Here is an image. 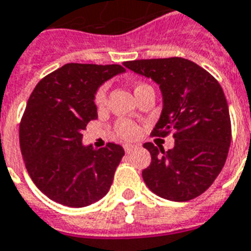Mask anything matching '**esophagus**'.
<instances>
[{"label":"esophagus","mask_w":251,"mask_h":251,"mask_svg":"<svg viewBox=\"0 0 251 251\" xmlns=\"http://www.w3.org/2000/svg\"><path fill=\"white\" fill-rule=\"evenodd\" d=\"M136 150V147L135 146H124V151H126V153H131V152H132V151H135Z\"/></svg>","instance_id":"34e87169"}]
</instances>
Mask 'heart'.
<instances>
[{
    "instance_id": "1",
    "label": "heart",
    "mask_w": 251,
    "mask_h": 251,
    "mask_svg": "<svg viewBox=\"0 0 251 251\" xmlns=\"http://www.w3.org/2000/svg\"><path fill=\"white\" fill-rule=\"evenodd\" d=\"M141 84H136L135 86V90L137 87H140ZM105 92H107V87L105 86H101L99 90L95 94V98H94V100H95V104L98 107H103L105 104ZM116 133H118L119 137H122V139H126V140H129V139H133V137L137 135V127L132 122H129V120H120L116 124Z\"/></svg>"
}]
</instances>
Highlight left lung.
Returning a JSON list of instances; mask_svg holds the SVG:
<instances>
[{
    "label": "left lung",
    "instance_id": "8db88e82",
    "mask_svg": "<svg viewBox=\"0 0 251 251\" xmlns=\"http://www.w3.org/2000/svg\"><path fill=\"white\" fill-rule=\"evenodd\" d=\"M123 65L159 84L163 111L152 136L173 132L175 137L172 150L143 146L151 153L144 182L154 195L177 202L202 195L224 168L231 141L229 107L220 83L195 62L177 56Z\"/></svg>",
    "mask_w": 251,
    "mask_h": 251
}]
</instances>
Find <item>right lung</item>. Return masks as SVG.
<instances>
[{
    "label": "right lung",
    "mask_w": 251,
    "mask_h": 251,
    "mask_svg": "<svg viewBox=\"0 0 251 251\" xmlns=\"http://www.w3.org/2000/svg\"><path fill=\"white\" fill-rule=\"evenodd\" d=\"M124 71L120 65L67 63L30 95L20 124L21 152L34 184L58 204L83 208L110 190L123 147L83 146L82 131L98 118V88Z\"/></svg>",
    "instance_id": "add662e5"
}]
</instances>
